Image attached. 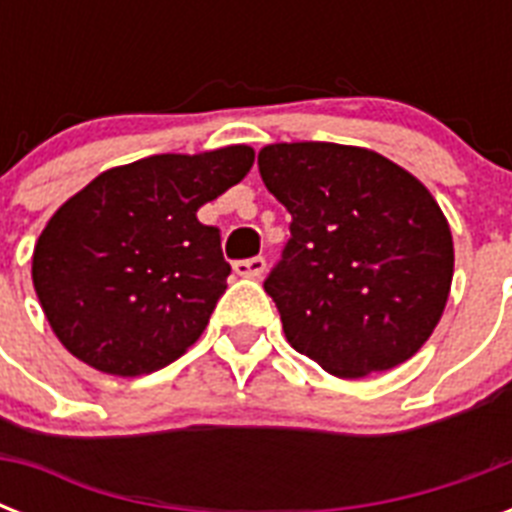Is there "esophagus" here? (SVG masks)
<instances>
[{
    "mask_svg": "<svg viewBox=\"0 0 512 512\" xmlns=\"http://www.w3.org/2000/svg\"><path fill=\"white\" fill-rule=\"evenodd\" d=\"M233 271L244 276V279H260L265 271V257H247V260H236L233 263Z\"/></svg>",
    "mask_w": 512,
    "mask_h": 512,
    "instance_id": "34e87169",
    "label": "esophagus"
}]
</instances>
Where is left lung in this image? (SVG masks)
Returning <instances> with one entry per match:
<instances>
[{
  "label": "left lung",
  "instance_id": "8db88e82",
  "mask_svg": "<svg viewBox=\"0 0 512 512\" xmlns=\"http://www.w3.org/2000/svg\"><path fill=\"white\" fill-rule=\"evenodd\" d=\"M289 209V241L263 281L289 345L337 377L404 364L444 313L452 231L425 185L340 143H276L257 156Z\"/></svg>",
  "mask_w": 512,
  "mask_h": 512
}]
</instances>
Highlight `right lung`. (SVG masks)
Instances as JSON below:
<instances>
[{"label":"right lung","mask_w":512,"mask_h":512,"mask_svg":"<svg viewBox=\"0 0 512 512\" xmlns=\"http://www.w3.org/2000/svg\"><path fill=\"white\" fill-rule=\"evenodd\" d=\"M255 162L249 146L162 154L98 175L34 247V289L58 340L106 374L172 364L207 327L231 265L196 209Z\"/></svg>","instance_id":"right-lung-1"}]
</instances>
